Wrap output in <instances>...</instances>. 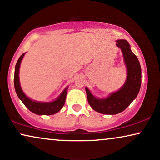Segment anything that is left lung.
<instances>
[{
    "label": "left lung",
    "instance_id": "left-lung-1",
    "mask_svg": "<svg viewBox=\"0 0 160 160\" xmlns=\"http://www.w3.org/2000/svg\"><path fill=\"white\" fill-rule=\"evenodd\" d=\"M116 45L122 50L127 69V79L123 86L104 99L94 97L86 88L89 105L100 113L114 115L123 111L137 97L141 85V68L137 56L130 50L128 42L118 40Z\"/></svg>",
    "mask_w": 160,
    "mask_h": 160
}]
</instances>
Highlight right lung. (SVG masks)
<instances>
[{
    "instance_id": "obj_1",
    "label": "right lung",
    "mask_w": 160,
    "mask_h": 160,
    "mask_svg": "<svg viewBox=\"0 0 160 160\" xmlns=\"http://www.w3.org/2000/svg\"><path fill=\"white\" fill-rule=\"evenodd\" d=\"M24 55L25 53L22 54L20 58L18 59L15 66L14 83L17 94H18V97L20 98L21 101L23 102V104L26 106L28 109L33 112V113L37 115H52L56 113L64 105L66 97H67V88L61 93L60 97L58 99L52 102H38L30 99L28 97H27L25 95V93H23L22 89H21L20 80H19V69H20L21 61H22Z\"/></svg>"
}]
</instances>
